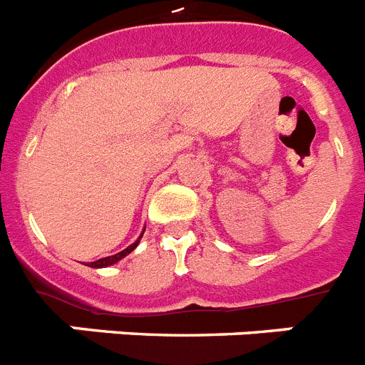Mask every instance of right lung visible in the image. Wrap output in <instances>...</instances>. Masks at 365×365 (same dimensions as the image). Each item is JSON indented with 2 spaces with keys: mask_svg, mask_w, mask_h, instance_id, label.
I'll list each match as a JSON object with an SVG mask.
<instances>
[{
  "mask_svg": "<svg viewBox=\"0 0 365 365\" xmlns=\"http://www.w3.org/2000/svg\"><path fill=\"white\" fill-rule=\"evenodd\" d=\"M139 239H141V237H139ZM138 242H139V240H135L134 244H130L128 248H125V250H123V252L115 253V255H110V257L99 259V261H95V262H90V264H88V266H91V268H104V266L115 264L117 261H121L123 257H126V255H128V253L132 252V250H134L135 246H138Z\"/></svg>",
  "mask_w": 365,
  "mask_h": 365,
  "instance_id": "right-lung-1",
  "label": "right lung"
}]
</instances>
